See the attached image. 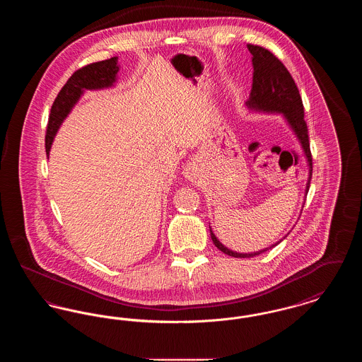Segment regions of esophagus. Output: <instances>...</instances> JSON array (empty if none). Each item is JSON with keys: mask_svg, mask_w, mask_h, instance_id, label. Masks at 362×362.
Instances as JSON below:
<instances>
[{"mask_svg": "<svg viewBox=\"0 0 362 362\" xmlns=\"http://www.w3.org/2000/svg\"><path fill=\"white\" fill-rule=\"evenodd\" d=\"M192 173H194L192 164H189V165H187V168H186V176H189V177H191V176H192Z\"/></svg>", "mask_w": 362, "mask_h": 362, "instance_id": "esophagus-1", "label": "esophagus"}]
</instances>
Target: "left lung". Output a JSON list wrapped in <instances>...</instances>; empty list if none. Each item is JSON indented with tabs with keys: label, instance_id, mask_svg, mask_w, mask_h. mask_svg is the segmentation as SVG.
<instances>
[{
	"label": "left lung",
	"instance_id": "obj_1",
	"mask_svg": "<svg viewBox=\"0 0 362 362\" xmlns=\"http://www.w3.org/2000/svg\"><path fill=\"white\" fill-rule=\"evenodd\" d=\"M248 50L252 54V88L250 93V99L245 102V105L257 112H269V114H281L284 119L292 129L294 136L298 139L301 149L308 163V182L305 187V197L310 189V177H312V156H310V139H308V129L304 121V105L289 70L276 58L273 52L254 45H247ZM210 228V226H209ZM210 236L214 245L223 251L226 255L233 258H252L260 255L262 252L276 247L281 241H276L269 248L260 250L257 252L241 254L229 250L221 241L216 238L210 228ZM285 239V238H284Z\"/></svg>",
	"mask_w": 362,
	"mask_h": 362
}]
</instances>
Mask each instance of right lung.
Segmentation results:
<instances>
[{
    "label": "right lung",
    "instance_id": "right-lung-1",
    "mask_svg": "<svg viewBox=\"0 0 362 362\" xmlns=\"http://www.w3.org/2000/svg\"><path fill=\"white\" fill-rule=\"evenodd\" d=\"M119 71L118 57H112L110 59L95 62L86 65L81 69L76 70L66 84L62 86L58 96L52 103L47 133H46V153L50 155L52 141L62 124L68 117L71 108L80 100L86 90L92 89H104L111 88L117 83V76Z\"/></svg>",
    "mask_w": 362,
    "mask_h": 362
}]
</instances>
